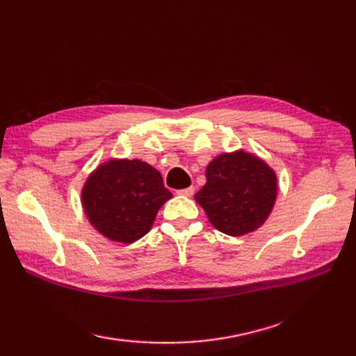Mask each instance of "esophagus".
Listing matches in <instances>:
<instances>
[{"mask_svg":"<svg viewBox=\"0 0 356 356\" xmlns=\"http://www.w3.org/2000/svg\"><path fill=\"white\" fill-rule=\"evenodd\" d=\"M193 193H195V188H193V187H187V188H181V190H178V191H177V195L190 197V196H193Z\"/></svg>","mask_w":356,"mask_h":356,"instance_id":"esophagus-1","label":"esophagus"}]
</instances>
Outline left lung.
I'll list each match as a JSON object with an SVG mask.
<instances>
[{
	"mask_svg": "<svg viewBox=\"0 0 356 356\" xmlns=\"http://www.w3.org/2000/svg\"><path fill=\"white\" fill-rule=\"evenodd\" d=\"M204 175L207 184L195 200L215 229L236 238L261 227L277 196L276 174L263 159L243 149L222 153Z\"/></svg>",
	"mask_w": 356,
	"mask_h": 356,
	"instance_id": "obj_1",
	"label": "left lung"
}]
</instances>
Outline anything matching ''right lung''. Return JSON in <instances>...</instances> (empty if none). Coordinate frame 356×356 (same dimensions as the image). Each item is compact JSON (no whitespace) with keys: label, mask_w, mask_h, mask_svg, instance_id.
I'll use <instances>...</instances> for the list:
<instances>
[{"label":"right lung","mask_w":356,"mask_h":356,"mask_svg":"<svg viewBox=\"0 0 356 356\" xmlns=\"http://www.w3.org/2000/svg\"><path fill=\"white\" fill-rule=\"evenodd\" d=\"M172 197L160 172L139 159H110L86 179V217L106 239L134 243L153 227L159 209Z\"/></svg>","instance_id":"1"}]
</instances>
